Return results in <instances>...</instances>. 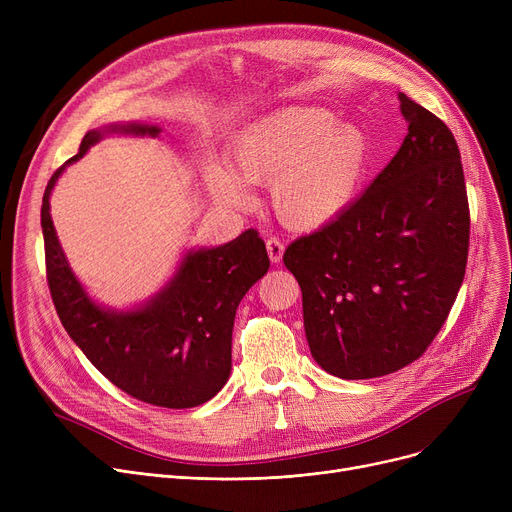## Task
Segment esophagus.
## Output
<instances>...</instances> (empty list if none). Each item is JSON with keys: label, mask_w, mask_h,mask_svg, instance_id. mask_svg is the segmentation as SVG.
Wrapping results in <instances>:
<instances>
[{"label": "esophagus", "mask_w": 512, "mask_h": 512, "mask_svg": "<svg viewBox=\"0 0 512 512\" xmlns=\"http://www.w3.org/2000/svg\"><path fill=\"white\" fill-rule=\"evenodd\" d=\"M265 247H267V255H270V261L272 263H280V259L284 255V242L280 238L272 236V238H267Z\"/></svg>", "instance_id": "esophagus-1"}]
</instances>
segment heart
Returning a JSON list of instances; mask_svg holds the SVG:
<instances>
[{
	"label": "heart",
	"instance_id": "1",
	"mask_svg": "<svg viewBox=\"0 0 512 512\" xmlns=\"http://www.w3.org/2000/svg\"><path fill=\"white\" fill-rule=\"evenodd\" d=\"M224 161L226 168H203L215 201L249 209L253 197L245 184H272L278 220L311 232L332 224L355 201L367 170L369 139L357 124L336 122L324 107L292 105L236 132Z\"/></svg>",
	"mask_w": 512,
	"mask_h": 512
}]
</instances>
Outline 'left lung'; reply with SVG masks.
<instances>
[{
	"label": "left lung",
	"mask_w": 512,
	"mask_h": 512,
	"mask_svg": "<svg viewBox=\"0 0 512 512\" xmlns=\"http://www.w3.org/2000/svg\"><path fill=\"white\" fill-rule=\"evenodd\" d=\"M398 99L409 132L390 164L340 218L284 251L311 355L342 380L417 361L465 278L471 222L459 145L438 116Z\"/></svg>",
	"instance_id": "1"
}]
</instances>
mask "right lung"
Masks as SVG:
<instances>
[{"instance_id":"obj_1","label":"right lung","mask_w":512,"mask_h":512,"mask_svg":"<svg viewBox=\"0 0 512 512\" xmlns=\"http://www.w3.org/2000/svg\"><path fill=\"white\" fill-rule=\"evenodd\" d=\"M116 132L157 137L161 128L132 122L89 130L78 153L47 182L41 228L51 299L68 336L114 386L155 407H199L230 378L234 315L247 290L270 270L265 242L251 228L222 247L188 251L145 305L128 311L97 305L70 270L49 197L68 164Z\"/></svg>"}]
</instances>
